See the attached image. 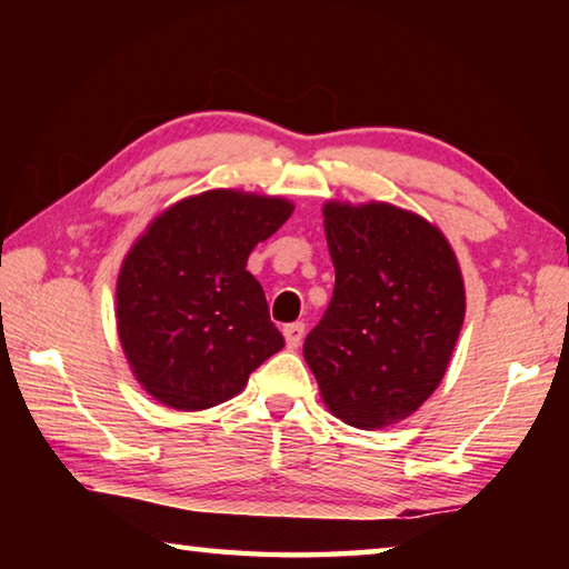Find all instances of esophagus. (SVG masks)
I'll list each match as a JSON object with an SVG mask.
<instances>
[{"label": "esophagus", "instance_id": "34e87169", "mask_svg": "<svg viewBox=\"0 0 569 569\" xmlns=\"http://www.w3.org/2000/svg\"><path fill=\"white\" fill-rule=\"evenodd\" d=\"M303 333H306V326L301 321L283 326V336H286L288 349H298V346H301V341H303Z\"/></svg>", "mask_w": 569, "mask_h": 569}]
</instances>
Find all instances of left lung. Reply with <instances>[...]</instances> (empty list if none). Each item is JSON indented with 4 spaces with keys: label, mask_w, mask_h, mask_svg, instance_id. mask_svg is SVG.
I'll return each instance as SVG.
<instances>
[{
    "label": "left lung",
    "mask_w": 569,
    "mask_h": 569,
    "mask_svg": "<svg viewBox=\"0 0 569 569\" xmlns=\"http://www.w3.org/2000/svg\"><path fill=\"white\" fill-rule=\"evenodd\" d=\"M336 286L303 356L336 417L359 429L407 419L445 377L465 321L447 238L387 203L323 208Z\"/></svg>",
    "instance_id": "8db88e82"
}]
</instances>
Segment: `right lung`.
Masks as SVG:
<instances>
[{
  "instance_id": "add662e5",
  "label": "right lung",
  "mask_w": 569,
  "mask_h": 569,
  "mask_svg": "<svg viewBox=\"0 0 569 569\" xmlns=\"http://www.w3.org/2000/svg\"><path fill=\"white\" fill-rule=\"evenodd\" d=\"M281 198L210 190L166 210L124 258L118 331L134 377L180 411L216 407L283 349L248 256L281 228Z\"/></svg>"
}]
</instances>
